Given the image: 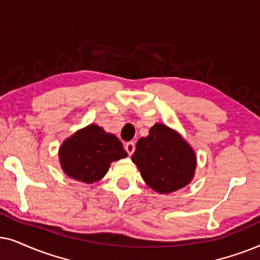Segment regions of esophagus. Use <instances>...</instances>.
Masks as SVG:
<instances>
[{
	"label": "esophagus",
	"mask_w": 260,
	"mask_h": 260,
	"mask_svg": "<svg viewBox=\"0 0 260 260\" xmlns=\"http://www.w3.org/2000/svg\"><path fill=\"white\" fill-rule=\"evenodd\" d=\"M124 150L127 151L128 155H132L133 152L136 151V145H134V143H132V141H131V143H127L124 145Z\"/></svg>",
	"instance_id": "34e87169"
}]
</instances>
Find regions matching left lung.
I'll use <instances>...</instances> for the list:
<instances>
[{
    "instance_id": "1",
    "label": "left lung",
    "mask_w": 260,
    "mask_h": 260,
    "mask_svg": "<svg viewBox=\"0 0 260 260\" xmlns=\"http://www.w3.org/2000/svg\"><path fill=\"white\" fill-rule=\"evenodd\" d=\"M132 160L145 183L159 193L184 188L195 175V152L181 134L162 123H155L146 138L138 140Z\"/></svg>"
}]
</instances>
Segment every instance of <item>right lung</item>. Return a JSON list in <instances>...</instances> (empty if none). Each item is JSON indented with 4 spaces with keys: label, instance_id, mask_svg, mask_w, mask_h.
<instances>
[{
    "label": "right lung",
    "instance_id": "obj_1",
    "mask_svg": "<svg viewBox=\"0 0 260 260\" xmlns=\"http://www.w3.org/2000/svg\"><path fill=\"white\" fill-rule=\"evenodd\" d=\"M127 152L114 134L98 124H89L61 144L59 161L69 177L94 183L105 177L113 161L126 158Z\"/></svg>",
    "mask_w": 260,
    "mask_h": 260
}]
</instances>
